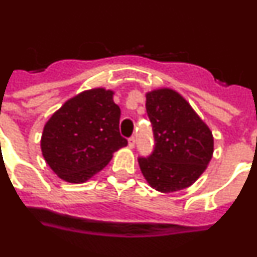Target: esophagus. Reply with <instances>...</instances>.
<instances>
[{
    "label": "esophagus",
    "instance_id": "1",
    "mask_svg": "<svg viewBox=\"0 0 257 257\" xmlns=\"http://www.w3.org/2000/svg\"><path fill=\"white\" fill-rule=\"evenodd\" d=\"M128 147H130V148H134V147H135V136L128 138Z\"/></svg>",
    "mask_w": 257,
    "mask_h": 257
}]
</instances>
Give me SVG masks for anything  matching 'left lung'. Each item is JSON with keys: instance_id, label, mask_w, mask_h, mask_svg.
<instances>
[{"instance_id": "1", "label": "left lung", "mask_w": 257, "mask_h": 257, "mask_svg": "<svg viewBox=\"0 0 257 257\" xmlns=\"http://www.w3.org/2000/svg\"><path fill=\"white\" fill-rule=\"evenodd\" d=\"M154 148L139 157L140 170L152 188L162 193L190 187L213 153L212 133L183 96L170 88L147 94Z\"/></svg>"}]
</instances>
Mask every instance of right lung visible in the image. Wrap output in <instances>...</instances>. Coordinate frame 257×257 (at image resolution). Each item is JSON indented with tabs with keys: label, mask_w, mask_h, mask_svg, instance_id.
<instances>
[{
	"label": "right lung",
	"mask_w": 257,
	"mask_h": 257,
	"mask_svg": "<svg viewBox=\"0 0 257 257\" xmlns=\"http://www.w3.org/2000/svg\"><path fill=\"white\" fill-rule=\"evenodd\" d=\"M119 117L110 90L94 88L72 97L45 124V161L63 180L85 183L127 145L119 134Z\"/></svg>",
	"instance_id": "add662e5"
}]
</instances>
